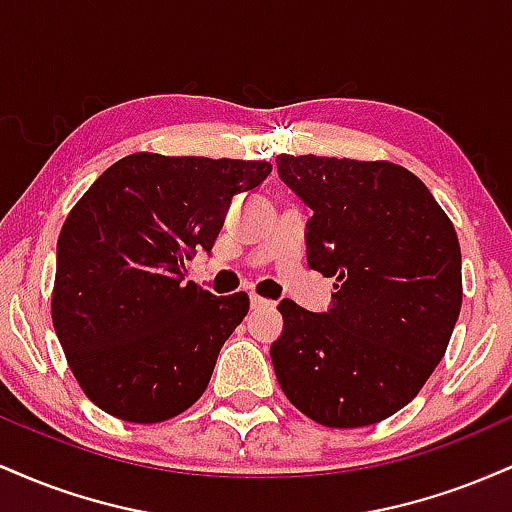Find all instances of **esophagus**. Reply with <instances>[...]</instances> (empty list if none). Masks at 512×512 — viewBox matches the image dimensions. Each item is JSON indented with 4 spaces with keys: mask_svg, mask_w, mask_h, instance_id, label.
Instances as JSON below:
<instances>
[{
    "mask_svg": "<svg viewBox=\"0 0 512 512\" xmlns=\"http://www.w3.org/2000/svg\"><path fill=\"white\" fill-rule=\"evenodd\" d=\"M250 305L252 310H262V308H272L274 301H267V298L262 296H250Z\"/></svg>",
    "mask_w": 512,
    "mask_h": 512,
    "instance_id": "34e87169",
    "label": "esophagus"
}]
</instances>
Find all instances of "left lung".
Returning a JSON list of instances; mask_svg holds the SVG:
<instances>
[{"instance_id": "8db88e82", "label": "left lung", "mask_w": 512, "mask_h": 512, "mask_svg": "<svg viewBox=\"0 0 512 512\" xmlns=\"http://www.w3.org/2000/svg\"><path fill=\"white\" fill-rule=\"evenodd\" d=\"M276 170L313 211L310 269L337 276L325 313L279 303L276 380L317 424H378L419 395L448 349L462 305L455 228L395 163L281 154Z\"/></svg>"}]
</instances>
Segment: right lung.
I'll return each instance as SVG.
<instances>
[{
    "instance_id": "right-lung-1",
    "label": "right lung",
    "mask_w": 512,
    "mask_h": 512,
    "mask_svg": "<svg viewBox=\"0 0 512 512\" xmlns=\"http://www.w3.org/2000/svg\"><path fill=\"white\" fill-rule=\"evenodd\" d=\"M269 173L264 161L132 154L69 211L52 322L96 407L129 424H158L202 397L250 301L185 281L187 260L211 252L233 199Z\"/></svg>"
}]
</instances>
